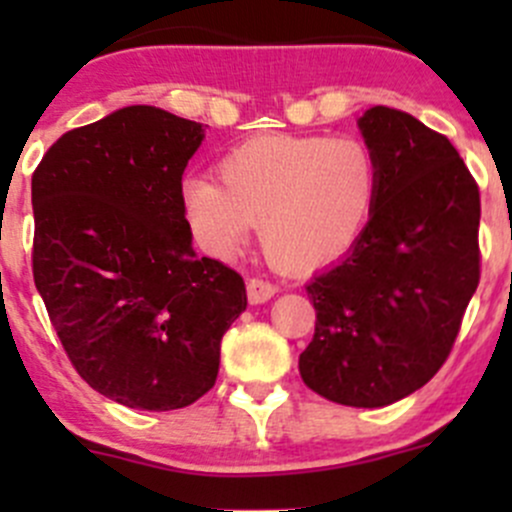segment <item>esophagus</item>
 <instances>
[{
	"label": "esophagus",
	"instance_id": "34e87169",
	"mask_svg": "<svg viewBox=\"0 0 512 512\" xmlns=\"http://www.w3.org/2000/svg\"><path fill=\"white\" fill-rule=\"evenodd\" d=\"M277 294V285H272L270 280H262V277H252L247 280V299L250 304H262L267 299H272Z\"/></svg>",
	"mask_w": 512,
	"mask_h": 512
}]
</instances>
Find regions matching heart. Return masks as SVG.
Instances as JSON below:
<instances>
[{
    "label": "heart",
    "mask_w": 512,
    "mask_h": 512,
    "mask_svg": "<svg viewBox=\"0 0 512 512\" xmlns=\"http://www.w3.org/2000/svg\"><path fill=\"white\" fill-rule=\"evenodd\" d=\"M220 183H185V213L210 252H232L260 225L267 257L289 270L339 260L364 232L379 165L359 138L260 136L220 160Z\"/></svg>",
    "instance_id": "b5f03b06"
}]
</instances>
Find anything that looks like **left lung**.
<instances>
[{"instance_id": "1", "label": "left lung", "mask_w": 512, "mask_h": 512, "mask_svg": "<svg viewBox=\"0 0 512 512\" xmlns=\"http://www.w3.org/2000/svg\"><path fill=\"white\" fill-rule=\"evenodd\" d=\"M359 128L376 203L347 257L307 285L317 324L299 374L334 404L379 409L451 354L480 280V193L453 143L411 113L374 106Z\"/></svg>"}]
</instances>
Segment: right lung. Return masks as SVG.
<instances>
[{"label": "right lung", "instance_id": "1", "mask_svg": "<svg viewBox=\"0 0 512 512\" xmlns=\"http://www.w3.org/2000/svg\"><path fill=\"white\" fill-rule=\"evenodd\" d=\"M203 123L126 106L64 133L32 175L34 285L81 379L141 411L195 404L245 282L195 257L183 170Z\"/></svg>", "mask_w": 512, "mask_h": 512}]
</instances>
